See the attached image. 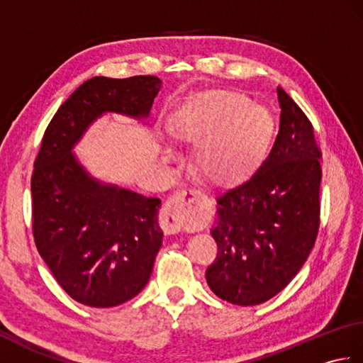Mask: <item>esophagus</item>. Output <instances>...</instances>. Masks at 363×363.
<instances>
[{
    "label": "esophagus",
    "instance_id": "1",
    "mask_svg": "<svg viewBox=\"0 0 363 363\" xmlns=\"http://www.w3.org/2000/svg\"><path fill=\"white\" fill-rule=\"evenodd\" d=\"M196 194L195 191H176V194L164 204L160 225L165 233L176 234L198 220L195 209Z\"/></svg>",
    "mask_w": 363,
    "mask_h": 363
}]
</instances>
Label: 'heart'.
Wrapping results in <instances>:
<instances>
[{"label":"heart","instance_id":"obj_1","mask_svg":"<svg viewBox=\"0 0 363 363\" xmlns=\"http://www.w3.org/2000/svg\"><path fill=\"white\" fill-rule=\"evenodd\" d=\"M167 130L174 140L194 142V164L206 179L228 184L240 179L260 157L269 118L245 95L217 90L177 107ZM159 156L168 160L173 148L160 145Z\"/></svg>","mask_w":363,"mask_h":363}]
</instances>
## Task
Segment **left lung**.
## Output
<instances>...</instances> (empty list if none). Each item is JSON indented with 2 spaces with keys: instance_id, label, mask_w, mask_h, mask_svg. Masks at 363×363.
I'll return each mask as SVG.
<instances>
[{
  "instance_id": "8db88e82",
  "label": "left lung",
  "mask_w": 363,
  "mask_h": 363,
  "mask_svg": "<svg viewBox=\"0 0 363 363\" xmlns=\"http://www.w3.org/2000/svg\"><path fill=\"white\" fill-rule=\"evenodd\" d=\"M277 98L272 150L256 173L218 195L211 230L218 254L206 281L237 306L262 304L287 287L317 240L321 154L304 112L281 87Z\"/></svg>"
}]
</instances>
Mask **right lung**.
<instances>
[{
  "mask_svg": "<svg viewBox=\"0 0 363 363\" xmlns=\"http://www.w3.org/2000/svg\"><path fill=\"white\" fill-rule=\"evenodd\" d=\"M162 87L156 76H95L59 107L45 130L30 179L38 254L81 304L113 307L148 284L164 233L160 199L91 176L74 154L106 113L148 118Z\"/></svg>",
  "mask_w": 363,
  "mask_h": 363,
  "instance_id": "right-lung-1",
  "label": "right lung"
}]
</instances>
